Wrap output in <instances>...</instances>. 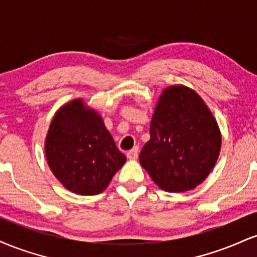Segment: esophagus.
I'll use <instances>...</instances> for the list:
<instances>
[{"instance_id":"1","label":"esophagus","mask_w":257,"mask_h":257,"mask_svg":"<svg viewBox=\"0 0 257 257\" xmlns=\"http://www.w3.org/2000/svg\"><path fill=\"white\" fill-rule=\"evenodd\" d=\"M138 155H139V147L135 146L133 147L132 150H129L128 152H126V157H128L129 159H137L138 158Z\"/></svg>"}]
</instances>
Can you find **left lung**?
Listing matches in <instances>:
<instances>
[{
    "instance_id": "left-lung-1",
    "label": "left lung",
    "mask_w": 257,
    "mask_h": 257,
    "mask_svg": "<svg viewBox=\"0 0 257 257\" xmlns=\"http://www.w3.org/2000/svg\"><path fill=\"white\" fill-rule=\"evenodd\" d=\"M150 135L139 162L167 192L193 190L208 178L219 158V124L204 100L182 84L162 91Z\"/></svg>"
}]
</instances>
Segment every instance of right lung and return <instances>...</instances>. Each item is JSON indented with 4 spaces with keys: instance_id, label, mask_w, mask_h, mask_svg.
<instances>
[{
    "instance_id": "add662e5",
    "label": "right lung",
    "mask_w": 257,
    "mask_h": 257,
    "mask_svg": "<svg viewBox=\"0 0 257 257\" xmlns=\"http://www.w3.org/2000/svg\"><path fill=\"white\" fill-rule=\"evenodd\" d=\"M44 152L55 178L82 196L101 193L126 161L102 117L82 99L72 100L55 112Z\"/></svg>"
}]
</instances>
